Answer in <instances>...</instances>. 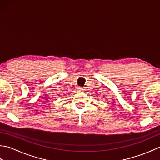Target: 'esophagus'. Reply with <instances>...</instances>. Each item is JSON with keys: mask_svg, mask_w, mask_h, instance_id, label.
Here are the masks:
<instances>
[{"mask_svg": "<svg viewBox=\"0 0 160 160\" xmlns=\"http://www.w3.org/2000/svg\"><path fill=\"white\" fill-rule=\"evenodd\" d=\"M78 91H81L82 90V87H78Z\"/></svg>", "mask_w": 160, "mask_h": 160, "instance_id": "obj_1", "label": "esophagus"}]
</instances>
